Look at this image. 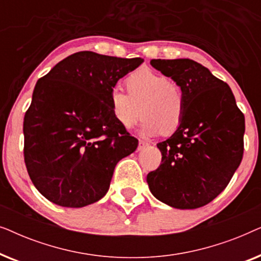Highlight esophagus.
I'll list each match as a JSON object with an SVG mask.
<instances>
[{"label":"esophagus","mask_w":261,"mask_h":261,"mask_svg":"<svg viewBox=\"0 0 261 261\" xmlns=\"http://www.w3.org/2000/svg\"><path fill=\"white\" fill-rule=\"evenodd\" d=\"M146 146H148V144L144 140H139V145H138V151H141V149H144Z\"/></svg>","instance_id":"34e87169"}]
</instances>
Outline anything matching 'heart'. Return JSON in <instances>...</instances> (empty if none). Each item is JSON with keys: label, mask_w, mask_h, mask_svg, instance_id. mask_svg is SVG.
I'll return each mask as SVG.
<instances>
[{"label": "heart", "mask_w": 261, "mask_h": 261, "mask_svg": "<svg viewBox=\"0 0 261 261\" xmlns=\"http://www.w3.org/2000/svg\"><path fill=\"white\" fill-rule=\"evenodd\" d=\"M128 92L112 89L109 105L113 116L123 128H132L141 115L140 133L146 137L171 135L180 127L185 112L180 87L164 74L140 67L126 78Z\"/></svg>", "instance_id": "1"}]
</instances>
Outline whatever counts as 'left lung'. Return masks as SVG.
Segmentation results:
<instances>
[{
	"label": "left lung",
	"mask_w": 261,
	"mask_h": 261,
	"mask_svg": "<svg viewBox=\"0 0 261 261\" xmlns=\"http://www.w3.org/2000/svg\"><path fill=\"white\" fill-rule=\"evenodd\" d=\"M184 94L183 122L159 142L162 164L147 174L153 196L177 209H196L222 192L244 155L245 116L229 85L191 59H152Z\"/></svg>",
	"instance_id": "left-lung-1"
}]
</instances>
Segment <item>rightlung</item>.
<instances>
[{
    "mask_svg": "<svg viewBox=\"0 0 261 261\" xmlns=\"http://www.w3.org/2000/svg\"><path fill=\"white\" fill-rule=\"evenodd\" d=\"M142 62L77 52L37 82L24 114L23 155L48 201L66 208L97 202L116 164L137 149V139L113 116L109 95Z\"/></svg>",
    "mask_w": 261,
    "mask_h": 261,
    "instance_id": "add662e5",
    "label": "right lung"
}]
</instances>
